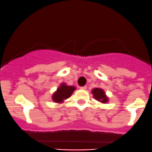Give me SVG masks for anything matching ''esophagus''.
Returning a JSON list of instances; mask_svg holds the SVG:
<instances>
[{"mask_svg": "<svg viewBox=\"0 0 152 152\" xmlns=\"http://www.w3.org/2000/svg\"><path fill=\"white\" fill-rule=\"evenodd\" d=\"M80 89H82V90H86V89H87V86H86V85H85V86L81 87Z\"/></svg>", "mask_w": 152, "mask_h": 152, "instance_id": "1", "label": "esophagus"}]
</instances>
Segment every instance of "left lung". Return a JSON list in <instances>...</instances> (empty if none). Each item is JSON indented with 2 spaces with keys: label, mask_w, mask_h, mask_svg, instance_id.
I'll list each match as a JSON object with an SVG mask.
<instances>
[{
  "label": "left lung",
  "mask_w": 152,
  "mask_h": 152,
  "mask_svg": "<svg viewBox=\"0 0 152 152\" xmlns=\"http://www.w3.org/2000/svg\"><path fill=\"white\" fill-rule=\"evenodd\" d=\"M92 94H94V98L98 101L101 102L102 103H105L107 102V98L105 96L104 91L100 88H94L92 91Z\"/></svg>",
  "instance_id": "8db88e82"
}]
</instances>
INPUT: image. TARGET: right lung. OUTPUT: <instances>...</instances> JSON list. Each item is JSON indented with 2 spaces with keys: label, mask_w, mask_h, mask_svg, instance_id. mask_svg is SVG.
<instances>
[{
  "label": "right lung",
  "mask_w": 152,
  "mask_h": 152,
  "mask_svg": "<svg viewBox=\"0 0 152 152\" xmlns=\"http://www.w3.org/2000/svg\"><path fill=\"white\" fill-rule=\"evenodd\" d=\"M76 88L73 86H67L65 84H61L57 89V91L53 95V100L56 102H61L64 99L69 98L72 95Z\"/></svg>",
  "instance_id": "add662e5"
}]
</instances>
